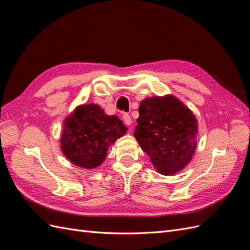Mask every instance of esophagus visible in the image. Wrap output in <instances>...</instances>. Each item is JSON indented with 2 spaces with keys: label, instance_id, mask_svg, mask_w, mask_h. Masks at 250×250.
<instances>
[{
  "label": "esophagus",
  "instance_id": "34e87169",
  "mask_svg": "<svg viewBox=\"0 0 250 250\" xmlns=\"http://www.w3.org/2000/svg\"><path fill=\"white\" fill-rule=\"evenodd\" d=\"M123 120L126 125H130L131 124V117L128 115V113H124L123 115Z\"/></svg>",
  "mask_w": 250,
  "mask_h": 250
}]
</instances>
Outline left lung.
<instances>
[{
	"mask_svg": "<svg viewBox=\"0 0 250 250\" xmlns=\"http://www.w3.org/2000/svg\"><path fill=\"white\" fill-rule=\"evenodd\" d=\"M133 135L158 173L173 175L190 163L197 147L196 117L171 95L146 98Z\"/></svg>",
	"mask_w": 250,
	"mask_h": 250,
	"instance_id": "8db88e82",
	"label": "left lung"
}]
</instances>
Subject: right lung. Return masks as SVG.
<instances>
[{"mask_svg":"<svg viewBox=\"0 0 250 250\" xmlns=\"http://www.w3.org/2000/svg\"><path fill=\"white\" fill-rule=\"evenodd\" d=\"M126 130L122 121L107 116L98 104L79 105L63 122L62 150L72 164L94 169L104 162L108 147Z\"/></svg>","mask_w":250,"mask_h":250,"instance_id":"right-lung-1","label":"right lung"}]
</instances>
